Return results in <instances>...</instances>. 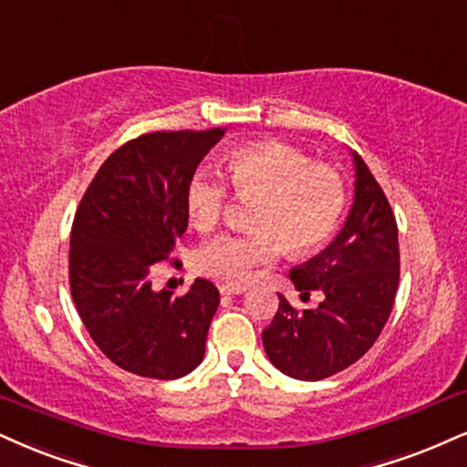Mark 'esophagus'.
Wrapping results in <instances>:
<instances>
[{"label": "esophagus", "mask_w": 467, "mask_h": 467, "mask_svg": "<svg viewBox=\"0 0 467 467\" xmlns=\"http://www.w3.org/2000/svg\"><path fill=\"white\" fill-rule=\"evenodd\" d=\"M218 290H221V295H243V292H246V287L238 284H223L218 285Z\"/></svg>", "instance_id": "esophagus-1"}]
</instances>
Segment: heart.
<instances>
[{
    "instance_id": "heart-1",
    "label": "heart",
    "mask_w": 467,
    "mask_h": 467,
    "mask_svg": "<svg viewBox=\"0 0 467 467\" xmlns=\"http://www.w3.org/2000/svg\"><path fill=\"white\" fill-rule=\"evenodd\" d=\"M224 171L240 197H255L246 234H221L192 251L199 275L246 284L260 264L275 262L285 244L292 253L318 251L331 240L347 210V183L327 164L279 140L251 142L224 158ZM227 186L210 169H197L186 183V214L199 232L221 221Z\"/></svg>"
}]
</instances>
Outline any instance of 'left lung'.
Returning a JSON list of instances; mask_svg holds the SVG:
<instances>
[{
	"instance_id": "8db88e82",
	"label": "left lung",
	"mask_w": 467,
	"mask_h": 467,
	"mask_svg": "<svg viewBox=\"0 0 467 467\" xmlns=\"http://www.w3.org/2000/svg\"><path fill=\"white\" fill-rule=\"evenodd\" d=\"M353 205L336 238L290 270L296 290H320L318 309L296 312L284 295L262 333L270 364L298 381H320L364 357L392 312L399 290V229L381 186L350 151Z\"/></svg>"
}]
</instances>
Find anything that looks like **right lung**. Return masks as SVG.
Returning a JSON list of instances; mask_svg holds the SVG:
<instances>
[{
  "label": "right lung",
  "instance_id": "obj_1",
  "mask_svg": "<svg viewBox=\"0 0 467 467\" xmlns=\"http://www.w3.org/2000/svg\"><path fill=\"white\" fill-rule=\"evenodd\" d=\"M224 131H153L125 142L97 171L75 214L73 303L101 353L138 377L169 381L203 361L221 301L216 285L197 279L175 298L153 290L151 268L186 232V183Z\"/></svg>",
  "mask_w": 467,
  "mask_h": 467
}]
</instances>
